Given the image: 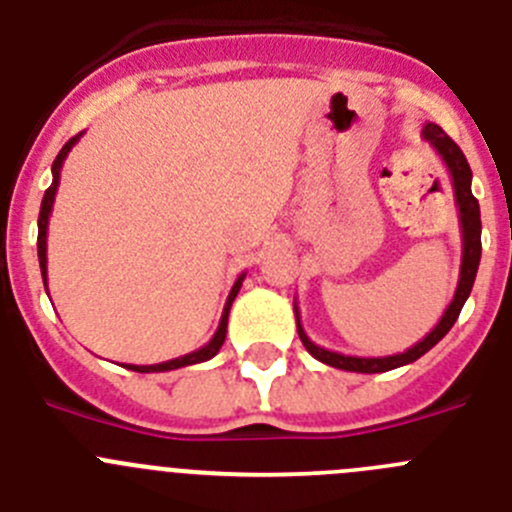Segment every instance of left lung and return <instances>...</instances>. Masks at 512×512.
Listing matches in <instances>:
<instances>
[{
	"mask_svg": "<svg viewBox=\"0 0 512 512\" xmlns=\"http://www.w3.org/2000/svg\"><path fill=\"white\" fill-rule=\"evenodd\" d=\"M421 137L428 142V145L434 147L436 153H439V158L444 160L446 170H449V176H451V186H454V201H457V209H459V227H462V265H459L457 290H454V298H451V303L446 306L439 324L428 331L421 342L413 344V347L405 349V352L388 354V357H352V354L331 352V349L313 344L311 339H308L306 331H303L301 313H298V306L293 303L298 336H301L303 347L308 349L311 357H316L319 362H324V365L336 367V370L365 372V375H372V372H388V370H395V367L411 365V362H416L418 357H423L428 349L436 347V344L449 334L454 321L459 319V311H462L464 301H467L469 293H472V285H474V278H477V267H480V255H482L480 204H477V199L472 196V170H469L467 158H464V153L459 150L457 142L451 140V137L441 130L439 124L434 122L423 124Z\"/></svg>",
	"mask_w": 512,
	"mask_h": 512,
	"instance_id": "8db88e82",
	"label": "left lung"
}]
</instances>
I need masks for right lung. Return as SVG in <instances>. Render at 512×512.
I'll list each match as a JSON object with an SVG mask.
<instances>
[{
  "label": "right lung",
  "instance_id": "add662e5",
  "mask_svg": "<svg viewBox=\"0 0 512 512\" xmlns=\"http://www.w3.org/2000/svg\"><path fill=\"white\" fill-rule=\"evenodd\" d=\"M81 135L84 132H78L76 137H71V140L63 145V150L58 153V158L53 160V183H50V188L45 191L43 196V204H40V216H38V260H40V273H43V283L48 285V222H50V211H53V204H55V193H58V183H61V168H63V160L68 158V153L73 150V145H76L78 140H81ZM247 273L239 275L237 280H234L232 290H229L227 296V303H224V311H222V319H219V326H216L214 336L209 339V344H204L201 349H196V352H188L183 354V357H176V359H168V362H160V365H127L130 370L135 372H168V370H178V367H188V365H199V362H206V359L214 357L219 349H222L224 339H227V321H229V308H232L234 298H237L239 288H242V280H245ZM48 290V288H45Z\"/></svg>",
  "mask_w": 512,
  "mask_h": 512
}]
</instances>
